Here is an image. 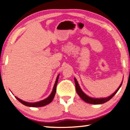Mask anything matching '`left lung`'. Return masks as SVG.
Segmentation results:
<instances>
[{"label": "left lung", "mask_w": 130, "mask_h": 130, "mask_svg": "<svg viewBox=\"0 0 130 130\" xmlns=\"http://www.w3.org/2000/svg\"><path fill=\"white\" fill-rule=\"evenodd\" d=\"M75 80V87H76V91L77 92V94L79 95V96L81 98V99H83L84 101L87 102V103L89 104H104L105 102L108 101L109 100H110L111 98H112L113 96H114L117 92H118V91L119 90L120 88L121 87V86L122 85V83L121 84V85H120V87H118V88L117 89L116 92H115L114 94L111 95V96H108L107 98H92L89 97V96H87L85 94H84V92H83V91L81 90V88L79 87V84H78L77 81L75 78H74Z\"/></svg>", "instance_id": "1"}]
</instances>
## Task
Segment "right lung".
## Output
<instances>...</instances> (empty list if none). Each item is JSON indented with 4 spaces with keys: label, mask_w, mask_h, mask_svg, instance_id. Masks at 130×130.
I'll use <instances>...</instances> for the list:
<instances>
[{
    "label": "right lung",
    "mask_w": 130,
    "mask_h": 130,
    "mask_svg": "<svg viewBox=\"0 0 130 130\" xmlns=\"http://www.w3.org/2000/svg\"><path fill=\"white\" fill-rule=\"evenodd\" d=\"M59 76L58 75L57 78H56L55 84L54 88H53V91L52 93H51L50 95H49L48 97L46 98L45 100H43L42 101H41L39 102H34V103H30V102H27L25 101H23L22 100H21L19 98H18V97L15 96L16 99H17L18 101H19L20 102H21L22 104H23V105L28 106V107H43V106H45L46 105H47L49 103H51L52 101L54 99L55 95L56 94V85H57V83L58 81V78H59Z\"/></svg>",
    "instance_id": "add662e5"
}]
</instances>
